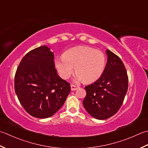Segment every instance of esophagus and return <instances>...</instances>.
<instances>
[{
  "label": "esophagus",
  "mask_w": 148,
  "mask_h": 148,
  "mask_svg": "<svg viewBox=\"0 0 148 148\" xmlns=\"http://www.w3.org/2000/svg\"><path fill=\"white\" fill-rule=\"evenodd\" d=\"M78 88V87L75 86V85H71V91H75V90H77Z\"/></svg>",
  "instance_id": "esophagus-1"
}]
</instances>
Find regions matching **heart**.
I'll return each mask as SVG.
<instances>
[{"mask_svg": "<svg viewBox=\"0 0 148 148\" xmlns=\"http://www.w3.org/2000/svg\"><path fill=\"white\" fill-rule=\"evenodd\" d=\"M55 65L62 78L68 79L75 66V81L90 83L101 76L106 66V57L99 50L89 47H77L66 50L55 60Z\"/></svg>", "mask_w": 148, "mask_h": 148, "instance_id": "b5f03b06", "label": "heart"}]
</instances>
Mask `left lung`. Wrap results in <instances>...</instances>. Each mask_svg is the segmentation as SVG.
Returning a JSON list of instances; mask_svg holds the SVG:
<instances>
[{"instance_id":"obj_1","label":"left lung","mask_w":148,"mask_h":148,"mask_svg":"<svg viewBox=\"0 0 148 148\" xmlns=\"http://www.w3.org/2000/svg\"><path fill=\"white\" fill-rule=\"evenodd\" d=\"M105 70L100 78L86 86L83 105L95 119L103 120L114 116L124 101L127 92L128 77L119 57L109 50Z\"/></svg>"}]
</instances>
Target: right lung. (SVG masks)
Wrapping results in <instances>:
<instances>
[{
    "label": "right lung",
    "instance_id": "obj_1",
    "mask_svg": "<svg viewBox=\"0 0 148 148\" xmlns=\"http://www.w3.org/2000/svg\"><path fill=\"white\" fill-rule=\"evenodd\" d=\"M53 60L50 48L38 47L23 57L15 74L18 100L30 115L37 118L55 114L71 91L70 84L57 75Z\"/></svg>",
    "mask_w": 148,
    "mask_h": 148
}]
</instances>
